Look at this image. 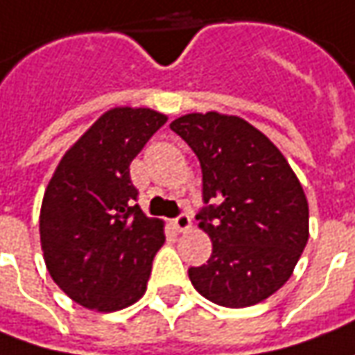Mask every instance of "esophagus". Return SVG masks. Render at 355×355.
<instances>
[{"mask_svg": "<svg viewBox=\"0 0 355 355\" xmlns=\"http://www.w3.org/2000/svg\"><path fill=\"white\" fill-rule=\"evenodd\" d=\"M173 226H175V230H177V232H187V230H190V226H192V222H190V216L189 214L177 216V218L173 220Z\"/></svg>", "mask_w": 355, "mask_h": 355, "instance_id": "esophagus-1", "label": "esophagus"}]
</instances>
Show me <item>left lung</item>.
Wrapping results in <instances>:
<instances>
[{"label": "left lung", "instance_id": "8db88e82", "mask_svg": "<svg viewBox=\"0 0 355 355\" xmlns=\"http://www.w3.org/2000/svg\"><path fill=\"white\" fill-rule=\"evenodd\" d=\"M171 129L198 157L208 204L196 220L212 255L190 267V283L227 309L261 302L287 283L309 241L299 178L269 137L238 116L187 114Z\"/></svg>", "mask_w": 355, "mask_h": 355}]
</instances>
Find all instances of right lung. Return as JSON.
<instances>
[{"instance_id":"obj_1","label":"right lung","mask_w":355,"mask_h":355,"mask_svg":"<svg viewBox=\"0 0 355 355\" xmlns=\"http://www.w3.org/2000/svg\"><path fill=\"white\" fill-rule=\"evenodd\" d=\"M166 123L149 107H112L56 166L39 218L46 269L80 306L121 311L147 291L165 224L139 208L129 165Z\"/></svg>"}]
</instances>
